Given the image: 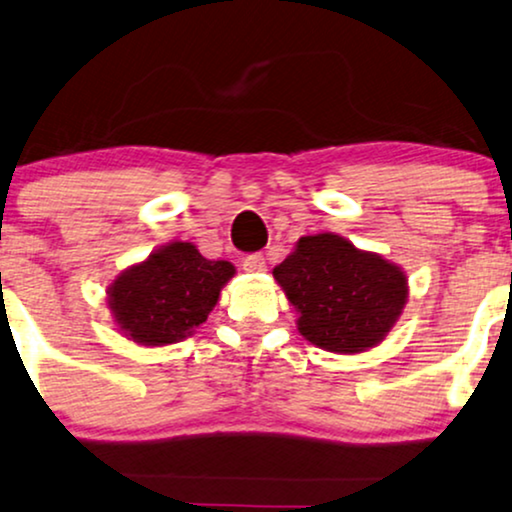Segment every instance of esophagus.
<instances>
[{
	"label": "esophagus",
	"mask_w": 512,
	"mask_h": 512,
	"mask_svg": "<svg viewBox=\"0 0 512 512\" xmlns=\"http://www.w3.org/2000/svg\"><path fill=\"white\" fill-rule=\"evenodd\" d=\"M243 269L252 271V274H257V271L267 269V260H264V255H248L243 260Z\"/></svg>",
	"instance_id": "esophagus-1"
}]
</instances>
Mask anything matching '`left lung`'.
I'll return each instance as SVG.
<instances>
[{"label":"left lung","instance_id":"1","mask_svg":"<svg viewBox=\"0 0 512 512\" xmlns=\"http://www.w3.org/2000/svg\"><path fill=\"white\" fill-rule=\"evenodd\" d=\"M274 278L300 314L302 338L338 354L383 342L409 297L401 267L338 234L302 236Z\"/></svg>","mask_w":512,"mask_h":512}]
</instances>
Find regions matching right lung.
<instances>
[{
  "label": "right lung",
  "instance_id": "1",
  "mask_svg": "<svg viewBox=\"0 0 512 512\" xmlns=\"http://www.w3.org/2000/svg\"><path fill=\"white\" fill-rule=\"evenodd\" d=\"M236 274L226 260H205L193 243H167L122 271L108 286L120 333L146 347H163L196 333Z\"/></svg>",
  "mask_w": 512,
  "mask_h": 512
}]
</instances>
